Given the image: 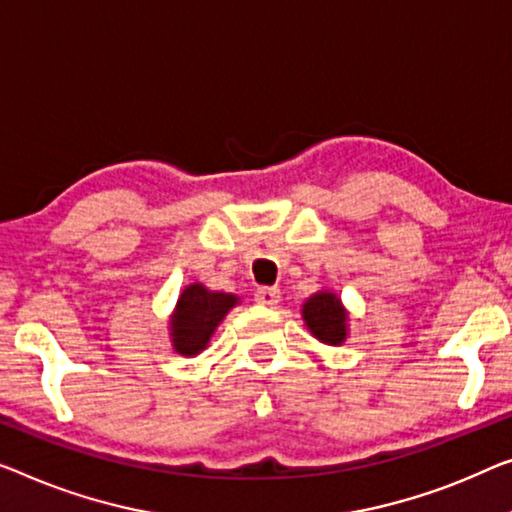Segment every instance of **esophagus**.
I'll list each match as a JSON object with an SVG mask.
<instances>
[{
  "instance_id": "esophagus-1",
  "label": "esophagus",
  "mask_w": 512,
  "mask_h": 512,
  "mask_svg": "<svg viewBox=\"0 0 512 512\" xmlns=\"http://www.w3.org/2000/svg\"><path fill=\"white\" fill-rule=\"evenodd\" d=\"M255 301L259 305H269V308H273V305H278V301H280V289L278 287H259L255 292Z\"/></svg>"
}]
</instances>
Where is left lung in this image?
I'll return each instance as SVG.
<instances>
[{"label": "left lung", "instance_id": "1", "mask_svg": "<svg viewBox=\"0 0 512 512\" xmlns=\"http://www.w3.org/2000/svg\"><path fill=\"white\" fill-rule=\"evenodd\" d=\"M301 317L312 338L329 347L345 345L349 338V310L331 289H319L301 305Z\"/></svg>", "mask_w": 512, "mask_h": 512}]
</instances>
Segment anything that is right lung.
<instances>
[{
	"label": "right lung",
	"instance_id": "add662e5",
	"mask_svg": "<svg viewBox=\"0 0 512 512\" xmlns=\"http://www.w3.org/2000/svg\"><path fill=\"white\" fill-rule=\"evenodd\" d=\"M239 303L241 299L236 294L213 292L202 282H190L186 289H181L167 324L174 352L181 356L202 354L227 312Z\"/></svg>",
	"mask_w": 512,
	"mask_h": 512
}]
</instances>
